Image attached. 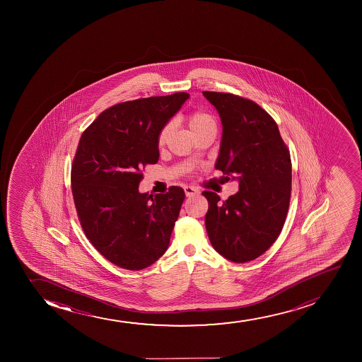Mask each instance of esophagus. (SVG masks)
<instances>
[{
  "label": "esophagus",
  "instance_id": "1",
  "mask_svg": "<svg viewBox=\"0 0 362 362\" xmlns=\"http://www.w3.org/2000/svg\"><path fill=\"white\" fill-rule=\"evenodd\" d=\"M183 189H185V193H186V196L187 197L194 196L197 193H199V189H198V188L193 187V186H185Z\"/></svg>",
  "mask_w": 362,
  "mask_h": 362
}]
</instances>
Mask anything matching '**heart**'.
Returning <instances> with one entry per match:
<instances>
[{"mask_svg":"<svg viewBox=\"0 0 362 362\" xmlns=\"http://www.w3.org/2000/svg\"><path fill=\"white\" fill-rule=\"evenodd\" d=\"M188 127H189L191 133L194 136L197 134L203 133L205 130H215L216 132V121L209 113L204 112V111H196V112L192 113L191 116L188 117ZM170 124L165 125L163 128L162 132L159 133V145H164L165 144L168 137L170 135Z\"/></svg>","mask_w":362,"mask_h":362,"instance_id":"heart-1","label":"heart"}]
</instances>
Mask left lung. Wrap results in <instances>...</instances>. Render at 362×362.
Listing matches in <instances>:
<instances>
[{
	"instance_id": "8db88e82",
	"label": "left lung",
	"mask_w": 362,
	"mask_h": 362,
	"mask_svg": "<svg viewBox=\"0 0 362 362\" xmlns=\"http://www.w3.org/2000/svg\"><path fill=\"white\" fill-rule=\"evenodd\" d=\"M222 123L215 168L239 181V191L221 202L204 191L205 227L214 249L229 261L245 263L274 244L291 198L290 151L274 119L252 100L229 93L203 92Z\"/></svg>"
}]
</instances>
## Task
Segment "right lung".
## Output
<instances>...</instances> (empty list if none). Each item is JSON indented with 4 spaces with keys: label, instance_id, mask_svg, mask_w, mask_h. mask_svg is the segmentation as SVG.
I'll list each match as a JSON object with an SVG mask.
<instances>
[{
    "label": "right lung",
    "instance_id": "add662e5",
    "mask_svg": "<svg viewBox=\"0 0 362 362\" xmlns=\"http://www.w3.org/2000/svg\"><path fill=\"white\" fill-rule=\"evenodd\" d=\"M187 93L125 101L84 130L71 168L76 211L86 237L116 266L144 269L165 252L185 191L139 192L141 170L159 159L158 136Z\"/></svg>",
    "mask_w": 362,
    "mask_h": 362
}]
</instances>
